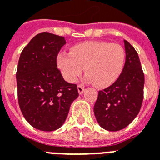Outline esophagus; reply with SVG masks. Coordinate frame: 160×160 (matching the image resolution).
I'll use <instances>...</instances> for the list:
<instances>
[{
	"instance_id": "obj_1",
	"label": "esophagus",
	"mask_w": 160,
	"mask_h": 160,
	"mask_svg": "<svg viewBox=\"0 0 160 160\" xmlns=\"http://www.w3.org/2000/svg\"><path fill=\"white\" fill-rule=\"evenodd\" d=\"M77 88H78V92H79V93L80 94L83 93L84 91H85V88H84V87L82 86V85H79V86L77 87Z\"/></svg>"
}]
</instances>
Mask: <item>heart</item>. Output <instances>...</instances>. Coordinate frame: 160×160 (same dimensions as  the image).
Here are the masks:
<instances>
[{"label": "heart", "instance_id": "obj_1", "mask_svg": "<svg viewBox=\"0 0 160 160\" xmlns=\"http://www.w3.org/2000/svg\"><path fill=\"white\" fill-rule=\"evenodd\" d=\"M125 60V49L119 43L89 41L73 46L70 54L60 53L56 62L68 82H75L85 67L87 73L85 80L93 82L98 88H104L112 85L120 76Z\"/></svg>", "mask_w": 160, "mask_h": 160}]
</instances>
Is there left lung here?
<instances>
[{
    "mask_svg": "<svg viewBox=\"0 0 160 160\" xmlns=\"http://www.w3.org/2000/svg\"><path fill=\"white\" fill-rule=\"evenodd\" d=\"M126 60L120 76L111 86L98 92L94 115L108 131L126 128L137 117L143 101L144 73L136 50L124 40Z\"/></svg>",
    "mask_w": 160,
    "mask_h": 160,
    "instance_id": "obj_1",
    "label": "left lung"
}]
</instances>
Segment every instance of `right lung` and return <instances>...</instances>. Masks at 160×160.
Here are the masks:
<instances>
[{
  "instance_id": "right-lung-1",
  "label": "right lung",
  "mask_w": 160,
  "mask_h": 160,
  "mask_svg": "<svg viewBox=\"0 0 160 160\" xmlns=\"http://www.w3.org/2000/svg\"><path fill=\"white\" fill-rule=\"evenodd\" d=\"M66 43L63 37L38 34L24 48L16 73L18 100L24 118L42 131L58 129L78 96L76 84L63 79L56 57Z\"/></svg>"
}]
</instances>
